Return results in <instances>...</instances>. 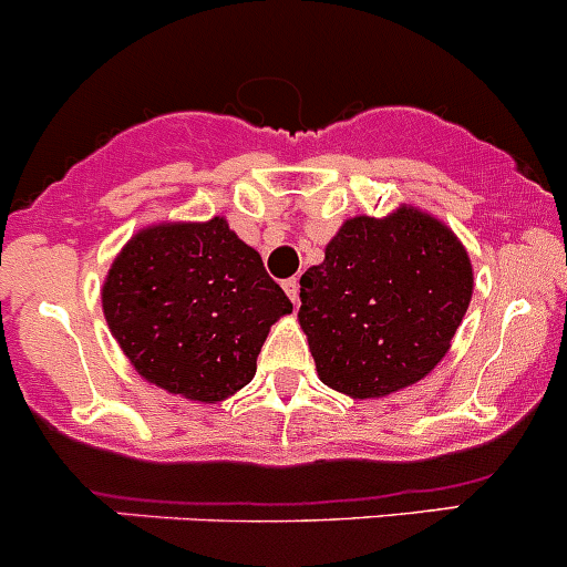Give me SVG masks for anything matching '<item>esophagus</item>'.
<instances>
[{"instance_id":"1","label":"esophagus","mask_w":567,"mask_h":567,"mask_svg":"<svg viewBox=\"0 0 567 567\" xmlns=\"http://www.w3.org/2000/svg\"><path fill=\"white\" fill-rule=\"evenodd\" d=\"M284 292L289 295V300H292L295 306L300 303V280L298 278H287L284 280Z\"/></svg>"}]
</instances>
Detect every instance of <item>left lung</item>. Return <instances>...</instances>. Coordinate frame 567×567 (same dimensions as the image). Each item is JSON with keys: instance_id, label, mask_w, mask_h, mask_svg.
Returning <instances> with one entry per match:
<instances>
[{"instance_id": "1", "label": "left lung", "mask_w": 567, "mask_h": 567, "mask_svg": "<svg viewBox=\"0 0 567 567\" xmlns=\"http://www.w3.org/2000/svg\"><path fill=\"white\" fill-rule=\"evenodd\" d=\"M465 247L434 217H355L300 275V326L322 384L384 398L434 370L471 306Z\"/></svg>"}]
</instances>
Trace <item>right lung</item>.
<instances>
[{
    "mask_svg": "<svg viewBox=\"0 0 567 567\" xmlns=\"http://www.w3.org/2000/svg\"><path fill=\"white\" fill-rule=\"evenodd\" d=\"M102 309L150 384L214 403L250 384L269 326L292 303L261 256L214 217L133 236L107 272Z\"/></svg>",
    "mask_w": 567,
    "mask_h": 567,
    "instance_id": "add662e5",
    "label": "right lung"
}]
</instances>
